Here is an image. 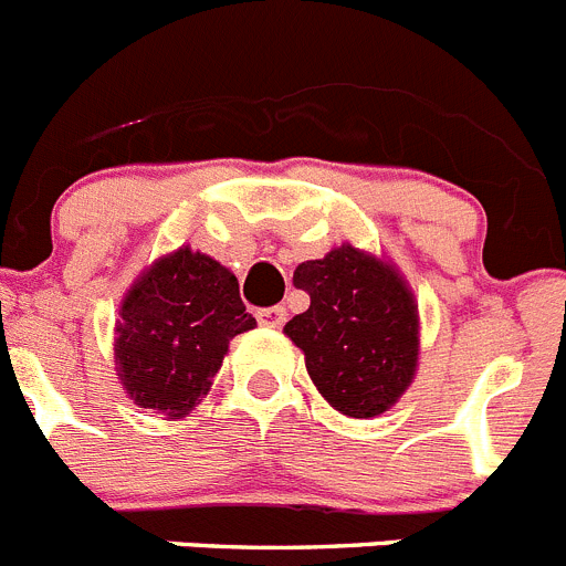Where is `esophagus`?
<instances>
[{"instance_id":"34e87169","label":"esophagus","mask_w":566,"mask_h":566,"mask_svg":"<svg viewBox=\"0 0 566 566\" xmlns=\"http://www.w3.org/2000/svg\"><path fill=\"white\" fill-rule=\"evenodd\" d=\"M256 318L262 327H282L284 318H287V310H284L282 304H276V307H264V310H259Z\"/></svg>"}]
</instances>
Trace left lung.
<instances>
[{
  "instance_id": "8db88e82",
  "label": "left lung",
  "mask_w": 566,
  "mask_h": 566,
  "mask_svg": "<svg viewBox=\"0 0 566 566\" xmlns=\"http://www.w3.org/2000/svg\"><path fill=\"white\" fill-rule=\"evenodd\" d=\"M293 284L310 307L287 321L318 391L349 417L384 415L417 369V304L395 268L340 245L302 262Z\"/></svg>"
}]
</instances>
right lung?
Instances as JSON below:
<instances>
[{
	"instance_id": "obj_1",
	"label": "right lung",
	"mask_w": 566,
	"mask_h": 566,
	"mask_svg": "<svg viewBox=\"0 0 566 566\" xmlns=\"http://www.w3.org/2000/svg\"><path fill=\"white\" fill-rule=\"evenodd\" d=\"M256 327L239 282L206 253L155 262L120 304L115 364L140 409L182 417L200 403L233 335Z\"/></svg>"
}]
</instances>
